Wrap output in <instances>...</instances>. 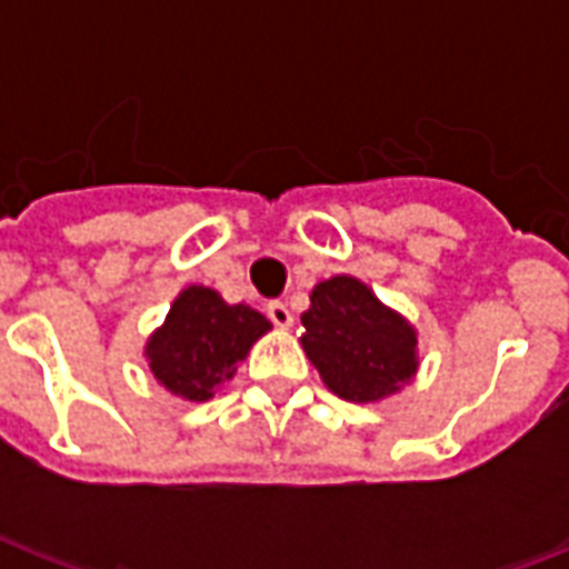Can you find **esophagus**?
Segmentation results:
<instances>
[{"instance_id":"1","label":"esophagus","mask_w":569,"mask_h":569,"mask_svg":"<svg viewBox=\"0 0 569 569\" xmlns=\"http://www.w3.org/2000/svg\"><path fill=\"white\" fill-rule=\"evenodd\" d=\"M268 317H271V322L277 329H289V326H292V310L286 308L283 301H271V305H268Z\"/></svg>"}]
</instances>
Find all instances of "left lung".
<instances>
[{"label": "left lung", "instance_id": "obj_1", "mask_svg": "<svg viewBox=\"0 0 569 569\" xmlns=\"http://www.w3.org/2000/svg\"><path fill=\"white\" fill-rule=\"evenodd\" d=\"M301 350L347 402L378 406L418 378V329L350 273L320 280L301 313Z\"/></svg>", "mask_w": 569, "mask_h": 569}]
</instances>
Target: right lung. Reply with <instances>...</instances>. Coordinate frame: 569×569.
Here are the masks:
<instances>
[{
	"instance_id": "1",
	"label": "right lung",
	"mask_w": 569,
	"mask_h": 569,
	"mask_svg": "<svg viewBox=\"0 0 569 569\" xmlns=\"http://www.w3.org/2000/svg\"><path fill=\"white\" fill-rule=\"evenodd\" d=\"M271 320L249 305H228L203 283L186 286L163 322L146 338L142 357L151 378L186 402H210L216 390L237 375Z\"/></svg>"
}]
</instances>
